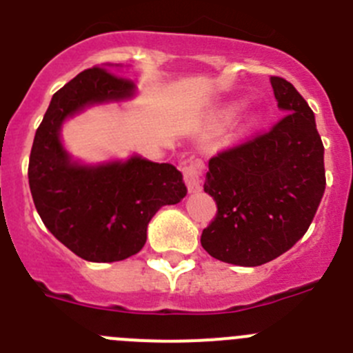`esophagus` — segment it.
Instances as JSON below:
<instances>
[{"mask_svg":"<svg viewBox=\"0 0 353 353\" xmlns=\"http://www.w3.org/2000/svg\"><path fill=\"white\" fill-rule=\"evenodd\" d=\"M202 161L192 160L183 169L184 183H186L190 193H199L202 190Z\"/></svg>","mask_w":353,"mask_h":353,"instance_id":"obj_1","label":"esophagus"}]
</instances>
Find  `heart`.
<instances>
[{
    "instance_id": "1",
    "label": "heart",
    "mask_w": 353,
    "mask_h": 353,
    "mask_svg": "<svg viewBox=\"0 0 353 353\" xmlns=\"http://www.w3.org/2000/svg\"><path fill=\"white\" fill-rule=\"evenodd\" d=\"M245 104H247L245 99H235V101L228 102V104H225V106L219 110V113H217V120L221 121V123H230V121H232L233 118H236V114L245 108ZM254 121L258 123L259 118H254Z\"/></svg>"
}]
</instances>
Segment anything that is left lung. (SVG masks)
<instances>
[{
	"mask_svg": "<svg viewBox=\"0 0 353 353\" xmlns=\"http://www.w3.org/2000/svg\"><path fill=\"white\" fill-rule=\"evenodd\" d=\"M285 114L268 134L210 158L203 192L217 214L202 232L212 258L259 266L288 252L314 221L325 190L315 114L288 80L270 78Z\"/></svg>",
	"mask_w": 353,
	"mask_h": 353,
	"instance_id": "left-lung-1",
	"label": "left lung"
}]
</instances>
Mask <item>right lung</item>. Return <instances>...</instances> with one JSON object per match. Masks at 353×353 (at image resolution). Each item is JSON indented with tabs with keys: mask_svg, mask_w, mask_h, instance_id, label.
Returning <instances> with one entry per match:
<instances>
[{
	"mask_svg": "<svg viewBox=\"0 0 353 353\" xmlns=\"http://www.w3.org/2000/svg\"><path fill=\"white\" fill-rule=\"evenodd\" d=\"M120 64L94 65L54 94L36 130L29 158V188L41 221L69 251L94 263L137 254L151 217L186 196L183 174L141 154L85 163L62 144L69 118L101 104L136 97L134 81L111 74Z\"/></svg>",
	"mask_w": 353,
	"mask_h": 353,
	"instance_id": "right-lung-1",
	"label": "right lung"
}]
</instances>
